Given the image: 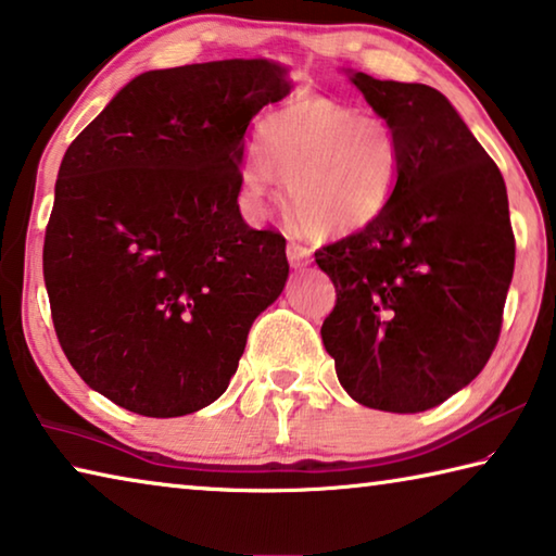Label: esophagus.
I'll return each mask as SVG.
<instances>
[{"label": "esophagus", "instance_id": "1", "mask_svg": "<svg viewBox=\"0 0 556 556\" xmlns=\"http://www.w3.org/2000/svg\"><path fill=\"white\" fill-rule=\"evenodd\" d=\"M286 253H288V261H290V266H293V268L307 266V263H311V256H313V251L307 249V245L298 243V241H288Z\"/></svg>", "mask_w": 556, "mask_h": 556}]
</instances>
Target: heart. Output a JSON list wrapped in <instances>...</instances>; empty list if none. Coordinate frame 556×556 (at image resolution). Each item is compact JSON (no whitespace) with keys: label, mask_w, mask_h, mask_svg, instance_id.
<instances>
[{"label":"heart","mask_w":556,"mask_h":556,"mask_svg":"<svg viewBox=\"0 0 556 556\" xmlns=\"http://www.w3.org/2000/svg\"><path fill=\"white\" fill-rule=\"evenodd\" d=\"M261 150H249L241 181L256 206L288 181L295 216L315 233H350L375 222L394 199L406 148L387 117L338 100L298 93L258 123Z\"/></svg>","instance_id":"heart-1"}]
</instances>
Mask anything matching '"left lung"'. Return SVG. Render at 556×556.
Masks as SVG:
<instances>
[{
    "label": "left lung",
    "mask_w": 556,
    "mask_h": 556,
    "mask_svg": "<svg viewBox=\"0 0 556 556\" xmlns=\"http://www.w3.org/2000/svg\"><path fill=\"white\" fill-rule=\"evenodd\" d=\"M352 84L394 125L406 169L375 222L315 251L338 293L320 334L354 402L416 414L470 384L495 350L515 270L507 189L439 90L367 73Z\"/></svg>",
    "instance_id": "1"
}]
</instances>
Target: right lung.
I'll return each mask as SVG.
<instances>
[{"mask_svg":"<svg viewBox=\"0 0 556 556\" xmlns=\"http://www.w3.org/2000/svg\"><path fill=\"white\" fill-rule=\"evenodd\" d=\"M286 68L231 59L132 78L63 154L43 280L63 354L127 412L224 394L288 278L286 239L239 212L245 130Z\"/></svg>","mask_w":556,"mask_h":556,"instance_id":"right-lung-1","label":"right lung"}]
</instances>
